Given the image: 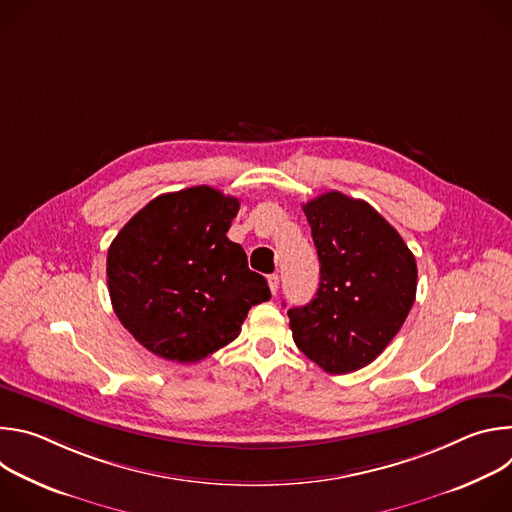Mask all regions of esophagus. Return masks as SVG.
I'll return each instance as SVG.
<instances>
[{
    "label": "esophagus",
    "instance_id": "1",
    "mask_svg": "<svg viewBox=\"0 0 512 512\" xmlns=\"http://www.w3.org/2000/svg\"><path fill=\"white\" fill-rule=\"evenodd\" d=\"M267 283H269V289H271V294L275 296V294H277V289H279V275H277V273L269 275V277H267Z\"/></svg>",
    "mask_w": 512,
    "mask_h": 512
}]
</instances>
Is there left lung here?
I'll list each match as a JSON object with an SVG mask.
<instances>
[{
	"instance_id": "8db88e82",
	"label": "left lung",
	"mask_w": 512,
	"mask_h": 512,
	"mask_svg": "<svg viewBox=\"0 0 512 512\" xmlns=\"http://www.w3.org/2000/svg\"><path fill=\"white\" fill-rule=\"evenodd\" d=\"M320 261L316 298L287 310L298 348L330 375L373 362L401 330L417 263L401 235L364 200L326 192L304 204Z\"/></svg>"
}]
</instances>
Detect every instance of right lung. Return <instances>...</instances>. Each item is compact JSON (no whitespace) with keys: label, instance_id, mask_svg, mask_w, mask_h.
I'll list each match as a JSON object with an SVG mask.
<instances>
[{"label":"right lung","instance_id":"obj_1","mask_svg":"<svg viewBox=\"0 0 512 512\" xmlns=\"http://www.w3.org/2000/svg\"><path fill=\"white\" fill-rule=\"evenodd\" d=\"M239 198L210 186L145 204L113 239L107 285L133 338L166 360L198 362L233 342L251 306L271 298L227 231Z\"/></svg>","mask_w":512,"mask_h":512}]
</instances>
